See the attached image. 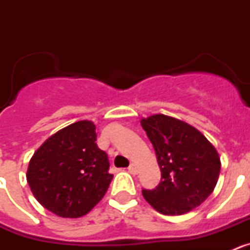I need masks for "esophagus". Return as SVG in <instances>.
Returning a JSON list of instances; mask_svg holds the SVG:
<instances>
[{
    "instance_id": "esophagus-1",
    "label": "esophagus",
    "mask_w": 250,
    "mask_h": 250,
    "mask_svg": "<svg viewBox=\"0 0 250 250\" xmlns=\"http://www.w3.org/2000/svg\"><path fill=\"white\" fill-rule=\"evenodd\" d=\"M127 170H129L130 174H136V173H138V167H136L135 164H130L129 167H127Z\"/></svg>"
}]
</instances>
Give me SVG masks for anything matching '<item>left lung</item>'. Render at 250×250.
<instances>
[{"instance_id":"8db88e82","label":"left lung","mask_w":250,"mask_h":250,"mask_svg":"<svg viewBox=\"0 0 250 250\" xmlns=\"http://www.w3.org/2000/svg\"><path fill=\"white\" fill-rule=\"evenodd\" d=\"M155 150L161 180L143 189L145 200L164 215H182L199 207L213 193L220 173L215 147L199 130L167 115L141 120Z\"/></svg>"}]
</instances>
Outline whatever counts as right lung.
Segmentation results:
<instances>
[{
  "label": "right lung",
  "instance_id": "obj_1",
  "mask_svg": "<svg viewBox=\"0 0 250 250\" xmlns=\"http://www.w3.org/2000/svg\"><path fill=\"white\" fill-rule=\"evenodd\" d=\"M94 123L77 121L47 139L31 158L27 183L37 202L62 218L89 213L112 180L109 159L96 145Z\"/></svg>",
  "mask_w": 250,
  "mask_h": 250
}]
</instances>
